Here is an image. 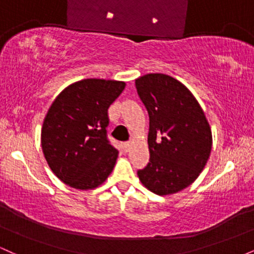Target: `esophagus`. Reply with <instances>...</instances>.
Segmentation results:
<instances>
[{
  "label": "esophagus",
  "instance_id": "1",
  "mask_svg": "<svg viewBox=\"0 0 254 254\" xmlns=\"http://www.w3.org/2000/svg\"><path fill=\"white\" fill-rule=\"evenodd\" d=\"M131 145H132V143H131V142H124V143H123V149L125 151H129L130 148H131Z\"/></svg>",
  "mask_w": 254,
  "mask_h": 254
}]
</instances>
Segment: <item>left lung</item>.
I'll use <instances>...</instances> for the list:
<instances>
[{
	"label": "left lung",
	"mask_w": 254,
	"mask_h": 254,
	"mask_svg": "<svg viewBox=\"0 0 254 254\" xmlns=\"http://www.w3.org/2000/svg\"><path fill=\"white\" fill-rule=\"evenodd\" d=\"M149 115V164L137 172L141 183L159 196L191 185L205 167L212 147L210 125L197 99L182 82L165 74L135 81Z\"/></svg>",
	"instance_id": "8db88e82"
}]
</instances>
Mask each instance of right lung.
I'll return each instance as SVG.
<instances>
[{"label": "right lung", "instance_id": "add662e5", "mask_svg": "<svg viewBox=\"0 0 254 254\" xmlns=\"http://www.w3.org/2000/svg\"><path fill=\"white\" fill-rule=\"evenodd\" d=\"M125 82L86 78L64 88L46 113L42 148L49 167L61 182L93 190L113 171L118 150L106 137L107 110Z\"/></svg>", "mask_w": 254, "mask_h": 254}]
</instances>
